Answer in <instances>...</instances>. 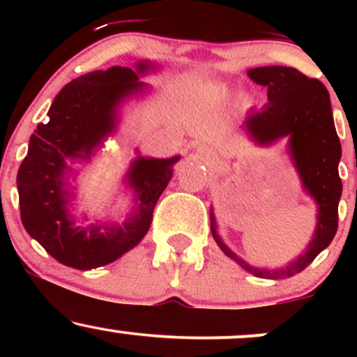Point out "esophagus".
Segmentation results:
<instances>
[{"label": "esophagus", "mask_w": 357, "mask_h": 357, "mask_svg": "<svg viewBox=\"0 0 357 357\" xmlns=\"http://www.w3.org/2000/svg\"><path fill=\"white\" fill-rule=\"evenodd\" d=\"M196 158H198L199 161H203L204 165H211V162L215 161V154H213L206 146H199L198 149H196Z\"/></svg>", "instance_id": "1"}]
</instances>
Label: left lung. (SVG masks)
<instances>
[{"label":"left lung","instance_id":"8db88e82","mask_svg":"<svg viewBox=\"0 0 357 357\" xmlns=\"http://www.w3.org/2000/svg\"><path fill=\"white\" fill-rule=\"evenodd\" d=\"M248 77L267 87L268 104L260 110H250L243 121L248 137L258 146H272L289 137L290 159L296 166L302 188L317 206V223L305 252L284 268H258L245 261L227 247L216 231V221L210 211L211 233L221 252L241 268L260 278L278 280L292 277L309 267L314 258L329 247L337 231V206L342 195L339 178L341 142L334 127L331 97L322 82L309 79L292 67L270 65L250 68Z\"/></svg>","mask_w":357,"mask_h":357}]
</instances>
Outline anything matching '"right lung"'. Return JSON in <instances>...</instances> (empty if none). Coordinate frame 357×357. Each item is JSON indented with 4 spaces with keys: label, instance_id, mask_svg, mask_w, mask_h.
I'll use <instances>...</instances> for the list:
<instances>
[{
    "label": "right lung",
    "instance_id": "1",
    "mask_svg": "<svg viewBox=\"0 0 357 357\" xmlns=\"http://www.w3.org/2000/svg\"><path fill=\"white\" fill-rule=\"evenodd\" d=\"M151 61L136 68L110 67L85 73L60 90L52 102L47 124L31 134L26 158L18 169L20 211L24 230L47 253L67 267L90 270L112 264L146 236L159 196L173 178L179 155L144 158L130 162L124 183L134 192V208L124 223L79 225L70 206L75 196L68 179L73 162H89L117 130L121 107L142 96V75L154 70Z\"/></svg>",
    "mask_w": 357,
    "mask_h": 357
}]
</instances>
